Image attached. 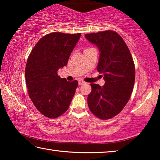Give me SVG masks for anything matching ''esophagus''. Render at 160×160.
Segmentation results:
<instances>
[{
  "label": "esophagus",
  "instance_id": "obj_1",
  "mask_svg": "<svg viewBox=\"0 0 160 160\" xmlns=\"http://www.w3.org/2000/svg\"><path fill=\"white\" fill-rule=\"evenodd\" d=\"M85 82H83V81H82V80H80L79 81V82H78V84H79V85H84V84H85Z\"/></svg>",
  "mask_w": 160,
  "mask_h": 160
}]
</instances>
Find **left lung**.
<instances>
[{
  "label": "left lung",
  "mask_w": 160,
  "mask_h": 160,
  "mask_svg": "<svg viewBox=\"0 0 160 160\" xmlns=\"http://www.w3.org/2000/svg\"><path fill=\"white\" fill-rule=\"evenodd\" d=\"M85 37L98 48L97 70L103 75V87L90 84L88 106L99 118L109 119L121 112L131 95L135 82V66L123 39L111 30L88 34Z\"/></svg>",
  "instance_id": "1"
}]
</instances>
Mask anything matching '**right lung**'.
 <instances>
[{
  "instance_id": "obj_1",
  "label": "right lung",
  "mask_w": 160,
  "mask_h": 160,
  "mask_svg": "<svg viewBox=\"0 0 160 160\" xmlns=\"http://www.w3.org/2000/svg\"><path fill=\"white\" fill-rule=\"evenodd\" d=\"M80 35L61 32L46 35L28 57L25 79L29 96L37 110L48 118H57L66 112L75 94L78 81L68 82L57 72L67 65Z\"/></svg>"
}]
</instances>
